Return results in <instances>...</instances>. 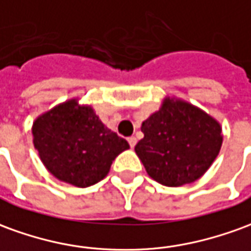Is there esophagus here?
Listing matches in <instances>:
<instances>
[{
	"label": "esophagus",
	"mask_w": 251,
	"mask_h": 251,
	"mask_svg": "<svg viewBox=\"0 0 251 251\" xmlns=\"http://www.w3.org/2000/svg\"><path fill=\"white\" fill-rule=\"evenodd\" d=\"M127 141H129V145H130L131 148H134V147H136V144H137V138H136V137H129V138H127Z\"/></svg>",
	"instance_id": "obj_1"
}]
</instances>
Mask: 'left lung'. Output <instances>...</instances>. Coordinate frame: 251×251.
Instances as JSON below:
<instances>
[{
  "label": "left lung",
  "mask_w": 251,
  "mask_h": 251,
  "mask_svg": "<svg viewBox=\"0 0 251 251\" xmlns=\"http://www.w3.org/2000/svg\"><path fill=\"white\" fill-rule=\"evenodd\" d=\"M134 147L151 178L164 186L192 183L211 167L223 136L216 121L186 101L166 99L141 126Z\"/></svg>",
  "instance_id": "left-lung-1"
}]
</instances>
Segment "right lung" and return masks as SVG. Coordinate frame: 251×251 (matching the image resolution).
<instances>
[{
  "label": "right lung",
  "mask_w": 251,
  "mask_h": 251,
  "mask_svg": "<svg viewBox=\"0 0 251 251\" xmlns=\"http://www.w3.org/2000/svg\"><path fill=\"white\" fill-rule=\"evenodd\" d=\"M40 160L55 178L77 187L101 180L113 160L129 150L125 138L101 124L94 110L69 100L40 115L32 126Z\"/></svg>",
  "instance_id": "right-lung-1"
}]
</instances>
